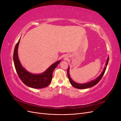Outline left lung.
<instances>
[{"instance_id":"8db88e82","label":"left lung","mask_w":121,"mask_h":121,"mask_svg":"<svg viewBox=\"0 0 121 121\" xmlns=\"http://www.w3.org/2000/svg\"><path fill=\"white\" fill-rule=\"evenodd\" d=\"M109 60V57H108L107 60V63L105 64V67L104 68L103 71L102 72V73H101V74L98 77L95 79V80H92L90 82H89L88 83H85L84 84H79L78 83H76L75 81H73V80L71 78V77L69 76V67H68V71H67V73H68V78L69 79V81L70 82V83L72 84V85L74 87L76 88H78V89H86V88H88L90 87H92L94 86H95L100 81V80H101V79L102 78V76H104V72L105 71V69H107V67L108 65V62Z\"/></svg>"}]
</instances>
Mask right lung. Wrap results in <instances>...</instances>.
I'll return each mask as SVG.
<instances>
[{
  "label": "right lung",
  "instance_id": "obj_1",
  "mask_svg": "<svg viewBox=\"0 0 121 121\" xmlns=\"http://www.w3.org/2000/svg\"><path fill=\"white\" fill-rule=\"evenodd\" d=\"M20 39L14 47L13 56L14 67L19 78L26 85L33 88L40 89L48 86L52 81L54 69L59 64L60 60L53 64L44 72L40 74H34L29 73L22 67L18 57L17 49Z\"/></svg>",
  "mask_w": 121,
  "mask_h": 121
}]
</instances>
